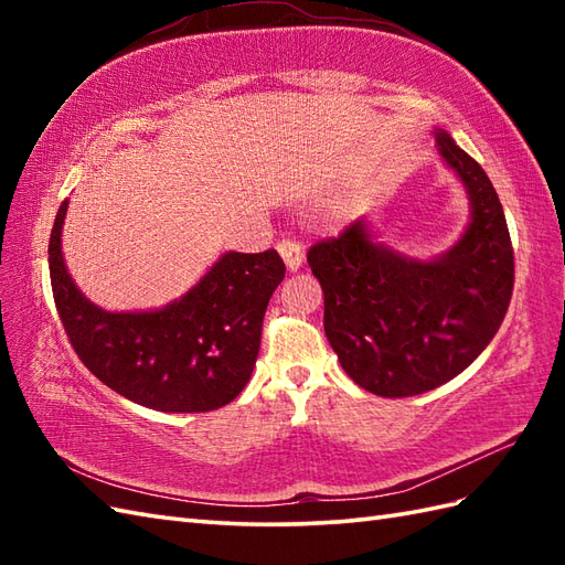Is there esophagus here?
Listing matches in <instances>:
<instances>
[{"instance_id":"1","label":"esophagus","mask_w":565,"mask_h":565,"mask_svg":"<svg viewBox=\"0 0 565 565\" xmlns=\"http://www.w3.org/2000/svg\"><path fill=\"white\" fill-rule=\"evenodd\" d=\"M276 249H279V255L286 262V269L289 271H298L303 267V245L301 243H296V239H281V243L276 245Z\"/></svg>"}]
</instances>
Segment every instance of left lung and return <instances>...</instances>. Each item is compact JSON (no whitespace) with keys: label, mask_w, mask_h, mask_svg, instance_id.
Masks as SVG:
<instances>
[{"label":"left lung","mask_w":565,"mask_h":565,"mask_svg":"<svg viewBox=\"0 0 565 565\" xmlns=\"http://www.w3.org/2000/svg\"><path fill=\"white\" fill-rule=\"evenodd\" d=\"M435 138L471 203V221L447 252L407 257L379 243L364 218L308 249L334 354L356 386L383 398L419 395L459 376L495 338L514 286L493 184L449 134L435 128Z\"/></svg>","instance_id":"obj_1"}]
</instances>
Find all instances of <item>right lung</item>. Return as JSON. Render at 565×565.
<instances>
[{"label":"right lung","mask_w":565,"mask_h":565,"mask_svg":"<svg viewBox=\"0 0 565 565\" xmlns=\"http://www.w3.org/2000/svg\"><path fill=\"white\" fill-rule=\"evenodd\" d=\"M60 203L47 245L51 284L72 350L106 386L162 413H206L237 398L255 369L264 310L286 267L276 249L225 252L191 289L158 310L92 303L65 267Z\"/></svg>","instance_id":"right-lung-1"}]
</instances>
